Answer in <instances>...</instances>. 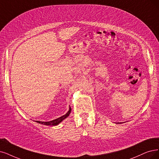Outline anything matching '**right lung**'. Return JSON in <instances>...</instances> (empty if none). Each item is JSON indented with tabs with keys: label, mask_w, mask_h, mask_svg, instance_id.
Segmentation results:
<instances>
[{
	"label": "right lung",
	"mask_w": 159,
	"mask_h": 159,
	"mask_svg": "<svg viewBox=\"0 0 159 159\" xmlns=\"http://www.w3.org/2000/svg\"><path fill=\"white\" fill-rule=\"evenodd\" d=\"M70 111H71V108H69V110L68 111V112L66 114L63 115L62 116H60V118H57L55 120H53L52 121H49V122H43V121H39V120H37L36 122L39 123V124H42V125H47V126H56L58 124H60V123L63 121L65 119H66L67 117L69 115Z\"/></svg>",
	"instance_id": "1"
}]
</instances>
